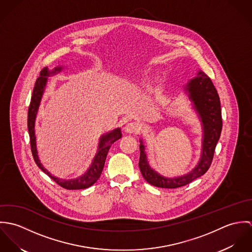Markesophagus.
I'll list each match as a JSON object with an SVG mask.
<instances>
[{
    "label": "esophagus",
    "mask_w": 252,
    "mask_h": 252,
    "mask_svg": "<svg viewBox=\"0 0 252 252\" xmlns=\"http://www.w3.org/2000/svg\"><path fill=\"white\" fill-rule=\"evenodd\" d=\"M139 129H140V125H139V123L136 122V121H130V122H128V123L126 124L125 128H124L125 132H126V133H129V134H132V133H134V132H137V131H139Z\"/></svg>",
    "instance_id": "esophagus-1"
}]
</instances>
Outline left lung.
<instances>
[{"label":"left lung","mask_w":252,"mask_h":252,"mask_svg":"<svg viewBox=\"0 0 252 252\" xmlns=\"http://www.w3.org/2000/svg\"><path fill=\"white\" fill-rule=\"evenodd\" d=\"M189 99L193 103L203 126L202 154L198 165L188 174L177 178H165L155 172L148 164L144 151V145L141 140L139 167L144 180L151 185L161 188H178L200 178L209 170L216 144L222 130V117L220 100L212 79L202 71L190 79L184 87Z\"/></svg>","instance_id":"obj_1"}]
</instances>
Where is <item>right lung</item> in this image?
<instances>
[{"label": "right lung", "instance_id": "1", "mask_svg": "<svg viewBox=\"0 0 252 252\" xmlns=\"http://www.w3.org/2000/svg\"><path fill=\"white\" fill-rule=\"evenodd\" d=\"M63 67H56L54 70L49 71L47 67L43 68L41 72L39 73V76L36 79V84L33 90L32 94V99L30 103V107L28 109V131L30 135V144H31V150L32 154L34 157V160L36 162L37 167L45 173L50 179L54 180L58 185L65 189L69 190H76V189H84L88 188L91 185H93L97 180H99L102 171L105 166L106 158L108 155V149L110 145L119 140L122 137L121 130L119 128L112 130L111 132L107 133L103 135L100 138V142L98 145V151L93 159V162L91 163V166L88 168V170L80 177L72 180H62L58 179L54 176H52L40 163L38 156H37V151H36V136H35V122H36V113L37 109L39 107V103L42 97V94L44 92L46 82L48 77L52 74H55L57 72H60L62 71Z\"/></svg>", "mask_w": 252, "mask_h": 252}]
</instances>
